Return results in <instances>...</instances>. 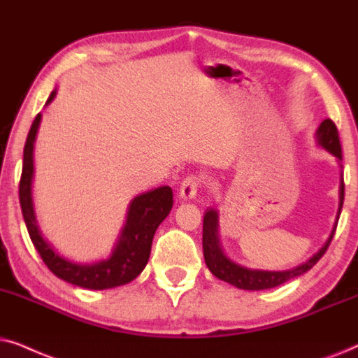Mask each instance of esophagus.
I'll use <instances>...</instances> for the list:
<instances>
[{"label":"esophagus","instance_id":"1","mask_svg":"<svg viewBox=\"0 0 358 358\" xmlns=\"http://www.w3.org/2000/svg\"><path fill=\"white\" fill-rule=\"evenodd\" d=\"M196 193H198L196 176H187V178L183 180L182 187H180V198H182L183 201H189V199L196 196Z\"/></svg>","mask_w":358,"mask_h":358}]
</instances>
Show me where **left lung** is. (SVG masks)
<instances>
[{
    "instance_id": "left-lung-1",
    "label": "left lung",
    "mask_w": 358,
    "mask_h": 358,
    "mask_svg": "<svg viewBox=\"0 0 358 358\" xmlns=\"http://www.w3.org/2000/svg\"><path fill=\"white\" fill-rule=\"evenodd\" d=\"M316 142L319 147L326 149L329 154H332L337 162H342V147L339 141V132H337L336 124L331 119H324L319 124L316 131ZM342 169V165H341ZM342 204H344V175L341 171V187H339V209H337V217L332 227L331 236L327 237L326 244L314 254L311 259H308L298 266H293L289 270H259L249 268L237 264L229 257L222 249L221 239H219V211L217 208H208L203 217V254L204 262H206L208 268L216 278L222 282L231 283L232 287L241 289H250V292H259V289H268L280 287V285L289 282V280L296 278V276L306 273L317 264L319 259L326 254L329 244H331L332 237H334L337 221H339Z\"/></svg>"
}]
</instances>
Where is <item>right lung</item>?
Listing matches in <instances>:
<instances>
[{
    "label": "right lung",
    "mask_w": 358,
    "mask_h": 358,
    "mask_svg": "<svg viewBox=\"0 0 358 358\" xmlns=\"http://www.w3.org/2000/svg\"><path fill=\"white\" fill-rule=\"evenodd\" d=\"M57 90L50 93L45 106L54 101ZM42 114H37L32 122L26 145H24L22 173L19 182V203H21L24 222L32 244L39 252L52 273L66 283L87 289H108L132 282L145 268L150 257L152 241L157 227L169 216L173 206V193L170 187H159L132 198L127 206L126 222L119 232L116 244L108 259L96 262H73L60 255L54 245L42 234L36 217L32 199V178H34V142L39 131Z\"/></svg>",
    "instance_id": "obj_1"
}]
</instances>
